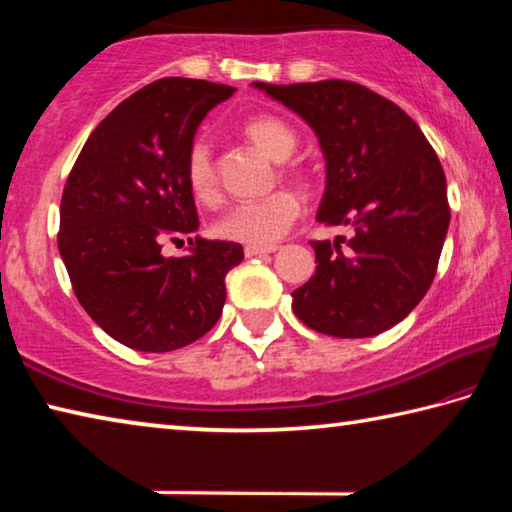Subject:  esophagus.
<instances>
[{
    "label": "esophagus",
    "mask_w": 512,
    "mask_h": 512,
    "mask_svg": "<svg viewBox=\"0 0 512 512\" xmlns=\"http://www.w3.org/2000/svg\"><path fill=\"white\" fill-rule=\"evenodd\" d=\"M277 246H246L244 253L246 257H257V255H268V253H275Z\"/></svg>",
    "instance_id": "esophagus-1"
}]
</instances>
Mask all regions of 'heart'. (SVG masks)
Listing matches in <instances>:
<instances>
[{"instance_id": "1", "label": "heart", "mask_w": 512, "mask_h": 512, "mask_svg": "<svg viewBox=\"0 0 512 512\" xmlns=\"http://www.w3.org/2000/svg\"><path fill=\"white\" fill-rule=\"evenodd\" d=\"M241 133L257 151H262L273 162H284L296 153V131L287 121L275 115H255L246 119ZM282 171L287 176L302 178V173L296 167L284 164ZM185 178L196 201L205 205H214L219 201V173H216L214 155L207 142L196 140L189 146L185 158ZM300 210L302 205L298 194L289 192V189H280V192L268 194L259 201H246L230 207L214 223V232L216 237L237 241V244L271 246L287 235L300 216Z\"/></svg>"}]
</instances>
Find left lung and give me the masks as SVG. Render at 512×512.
I'll use <instances>...</instances> for the list:
<instances>
[{
	"label": "left lung",
	"mask_w": 512,
	"mask_h": 512,
	"mask_svg": "<svg viewBox=\"0 0 512 512\" xmlns=\"http://www.w3.org/2000/svg\"><path fill=\"white\" fill-rule=\"evenodd\" d=\"M296 112L325 158L316 219L350 225L348 250L311 241L316 273L293 296L307 327L366 339L411 314L429 291L449 228L447 180L420 126L359 83H253Z\"/></svg>",
	"instance_id": "8db88e82"
}]
</instances>
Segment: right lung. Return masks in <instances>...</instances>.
Masks as SVG:
<instances>
[{
  "label": "right lung",
  "mask_w": 512,
  "mask_h": 512,
  "mask_svg": "<svg viewBox=\"0 0 512 512\" xmlns=\"http://www.w3.org/2000/svg\"><path fill=\"white\" fill-rule=\"evenodd\" d=\"M232 92L176 76L146 85L94 128L69 173L60 257L88 316L126 348H185L221 316L241 244L189 237L183 257H164L162 244L198 230L185 158L207 112Z\"/></svg>",
  "instance_id": "add662e5"
}]
</instances>
